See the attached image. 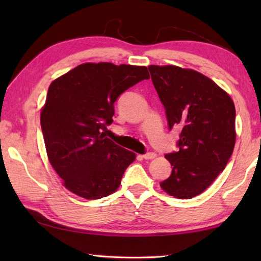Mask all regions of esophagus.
Here are the masks:
<instances>
[{
	"instance_id": "esophagus-1",
	"label": "esophagus",
	"mask_w": 261,
	"mask_h": 261,
	"mask_svg": "<svg viewBox=\"0 0 261 261\" xmlns=\"http://www.w3.org/2000/svg\"><path fill=\"white\" fill-rule=\"evenodd\" d=\"M155 156H156V154L153 152H149V153L144 154V155H141V158L145 159V160H151V159H154Z\"/></svg>"
}]
</instances>
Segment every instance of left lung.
<instances>
[{
    "label": "left lung",
    "instance_id": "8db88e82",
    "mask_svg": "<svg viewBox=\"0 0 261 261\" xmlns=\"http://www.w3.org/2000/svg\"><path fill=\"white\" fill-rule=\"evenodd\" d=\"M166 109L168 126L180 130L178 151L166 154L171 175L160 183L178 199H191L214 182L236 140L235 105L227 92L199 72L175 65H149Z\"/></svg>",
    "mask_w": 261,
    "mask_h": 261
}]
</instances>
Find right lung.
I'll return each mask as SVG.
<instances>
[{"instance_id": "right-lung-1", "label": "right lung", "mask_w": 261, "mask_h": 261, "mask_svg": "<svg viewBox=\"0 0 261 261\" xmlns=\"http://www.w3.org/2000/svg\"><path fill=\"white\" fill-rule=\"evenodd\" d=\"M146 67L84 63L55 79L41 110V130L50 165L69 191L100 199L116 191L136 154L106 137L114 103L144 79Z\"/></svg>"}]
</instances>
